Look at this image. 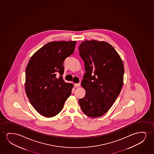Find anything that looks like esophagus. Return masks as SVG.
Listing matches in <instances>:
<instances>
[{
    "label": "esophagus",
    "mask_w": 154,
    "mask_h": 154,
    "mask_svg": "<svg viewBox=\"0 0 154 154\" xmlns=\"http://www.w3.org/2000/svg\"><path fill=\"white\" fill-rule=\"evenodd\" d=\"M75 87H80V83H78V84H75Z\"/></svg>",
    "instance_id": "34e87169"
}]
</instances>
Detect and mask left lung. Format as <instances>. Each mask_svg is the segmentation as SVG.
Returning <instances> with one entry per match:
<instances>
[{
  "label": "left lung",
  "instance_id": "8db88e82",
  "mask_svg": "<svg viewBox=\"0 0 154 154\" xmlns=\"http://www.w3.org/2000/svg\"><path fill=\"white\" fill-rule=\"evenodd\" d=\"M79 51L86 72L81 84L86 95L79 103L87 116L99 117L108 111L120 94L123 63L114 47L104 42L85 41L79 45Z\"/></svg>",
  "mask_w": 154,
  "mask_h": 154
}]
</instances>
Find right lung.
<instances>
[{"label":"right lung","instance_id":"1","mask_svg":"<svg viewBox=\"0 0 154 154\" xmlns=\"http://www.w3.org/2000/svg\"><path fill=\"white\" fill-rule=\"evenodd\" d=\"M76 44V41L48 42L35 53L28 63L26 93L30 103L42 116L57 115L71 95L74 86L66 82L62 75L63 61L73 54Z\"/></svg>","mask_w":154,"mask_h":154}]
</instances>
